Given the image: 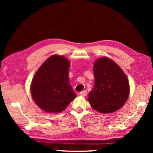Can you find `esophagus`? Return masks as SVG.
Listing matches in <instances>:
<instances>
[{
    "label": "esophagus",
    "instance_id": "esophagus-1",
    "mask_svg": "<svg viewBox=\"0 0 153 153\" xmlns=\"http://www.w3.org/2000/svg\"><path fill=\"white\" fill-rule=\"evenodd\" d=\"M79 95H80L81 96H83V97H85V96L87 95V91H85V90H84V91H83L82 92H81V93H79Z\"/></svg>",
    "mask_w": 153,
    "mask_h": 153
}]
</instances>
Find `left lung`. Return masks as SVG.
I'll list each match as a JSON object with an SVG mask.
<instances>
[{"instance_id": "left-lung-1", "label": "left lung", "mask_w": 153, "mask_h": 153, "mask_svg": "<svg viewBox=\"0 0 153 153\" xmlns=\"http://www.w3.org/2000/svg\"><path fill=\"white\" fill-rule=\"evenodd\" d=\"M95 85L88 94L93 109L111 114L122 107L129 95V84L122 69L107 57L95 60L93 65Z\"/></svg>"}]
</instances>
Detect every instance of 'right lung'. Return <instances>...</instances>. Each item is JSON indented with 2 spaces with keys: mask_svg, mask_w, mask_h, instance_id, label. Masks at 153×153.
I'll return each instance as SVG.
<instances>
[{
  "mask_svg": "<svg viewBox=\"0 0 153 153\" xmlns=\"http://www.w3.org/2000/svg\"><path fill=\"white\" fill-rule=\"evenodd\" d=\"M70 65L65 57L53 55L39 67L33 76L31 95L44 111L61 112L76 97L70 84Z\"/></svg>",
  "mask_w": 153,
  "mask_h": 153,
  "instance_id": "1",
  "label": "right lung"
}]
</instances>
